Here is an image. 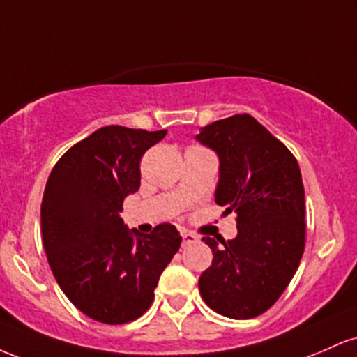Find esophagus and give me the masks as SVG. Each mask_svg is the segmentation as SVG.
<instances>
[{"label": "esophagus", "instance_id": "esophagus-1", "mask_svg": "<svg viewBox=\"0 0 357 357\" xmlns=\"http://www.w3.org/2000/svg\"><path fill=\"white\" fill-rule=\"evenodd\" d=\"M181 238H183V247H190L192 243H198V236L192 235V233L188 231H181Z\"/></svg>", "mask_w": 357, "mask_h": 357}]
</instances>
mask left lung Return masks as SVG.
Instances as JSON below:
<instances>
[{"label":"left lung","mask_w":357,"mask_h":357,"mask_svg":"<svg viewBox=\"0 0 357 357\" xmlns=\"http://www.w3.org/2000/svg\"><path fill=\"white\" fill-rule=\"evenodd\" d=\"M218 154L215 202L236 213L233 240L203 236L213 261L199 277L210 309L230 319L268 310L301 264L305 247V195L297 159L248 114L202 127L196 136Z\"/></svg>","instance_id":"8db88e82"}]
</instances>
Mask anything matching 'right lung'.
<instances>
[{
	"mask_svg": "<svg viewBox=\"0 0 357 357\" xmlns=\"http://www.w3.org/2000/svg\"><path fill=\"white\" fill-rule=\"evenodd\" d=\"M166 132L100 127L61 155L45 186L42 235L53 277L97 322L116 326L141 317L181 247L174 225L141 235L119 215L126 196L141 186V158Z\"/></svg>",
	"mask_w": 357,
	"mask_h": 357,
	"instance_id": "add662e5",
	"label": "right lung"
}]
</instances>
